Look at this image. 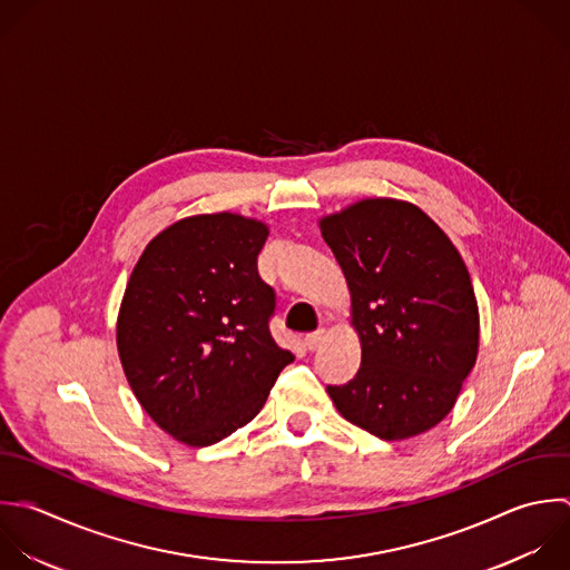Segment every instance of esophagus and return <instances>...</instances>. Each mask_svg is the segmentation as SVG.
I'll return each instance as SVG.
<instances>
[{
    "label": "esophagus",
    "mask_w": 570,
    "mask_h": 570,
    "mask_svg": "<svg viewBox=\"0 0 570 570\" xmlns=\"http://www.w3.org/2000/svg\"><path fill=\"white\" fill-rule=\"evenodd\" d=\"M325 338H327V330L321 327V330H316V332H312V334L305 336V347H307V350H316Z\"/></svg>",
    "instance_id": "obj_1"
}]
</instances>
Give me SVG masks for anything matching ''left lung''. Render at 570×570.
Masks as SVG:
<instances>
[{
    "label": "left lung",
    "mask_w": 570,
    "mask_h": 570,
    "mask_svg": "<svg viewBox=\"0 0 570 570\" xmlns=\"http://www.w3.org/2000/svg\"><path fill=\"white\" fill-rule=\"evenodd\" d=\"M350 289L356 376L327 394L343 419L385 441L428 432L454 407L479 352L468 267L416 205L363 198L318 218Z\"/></svg>",
    "instance_id": "1"
}]
</instances>
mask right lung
<instances>
[{
	"label": "right lung",
	"mask_w": 570,
	"mask_h": 570,
	"mask_svg": "<svg viewBox=\"0 0 570 570\" xmlns=\"http://www.w3.org/2000/svg\"><path fill=\"white\" fill-rule=\"evenodd\" d=\"M267 236L258 218L187 216L149 240L129 276L120 363L142 410L185 445L247 425L294 361L267 327L274 289L256 272Z\"/></svg>",
	"instance_id": "add662e5"
}]
</instances>
